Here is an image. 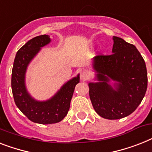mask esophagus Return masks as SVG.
Wrapping results in <instances>:
<instances>
[{
  "label": "esophagus",
  "instance_id": "34e87169",
  "mask_svg": "<svg viewBox=\"0 0 152 152\" xmlns=\"http://www.w3.org/2000/svg\"><path fill=\"white\" fill-rule=\"evenodd\" d=\"M89 77V73L87 72V71H85V70H83L80 72V79L82 80H87Z\"/></svg>",
  "mask_w": 152,
  "mask_h": 152
}]
</instances>
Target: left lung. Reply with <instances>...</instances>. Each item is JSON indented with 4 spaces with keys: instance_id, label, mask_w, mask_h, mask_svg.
Returning <instances> with one entry per match:
<instances>
[{
    "instance_id": "left-lung-1",
    "label": "left lung",
    "mask_w": 152,
    "mask_h": 152,
    "mask_svg": "<svg viewBox=\"0 0 152 152\" xmlns=\"http://www.w3.org/2000/svg\"><path fill=\"white\" fill-rule=\"evenodd\" d=\"M112 54L94 57L93 68L97 83H89V94L100 116L119 119L136 110L148 87L145 61L136 47L113 37ZM110 80L117 82L113 88Z\"/></svg>"
}]
</instances>
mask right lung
<instances>
[{
	"label": "right lung",
	"mask_w": 152,
	"mask_h": 152,
	"mask_svg": "<svg viewBox=\"0 0 152 152\" xmlns=\"http://www.w3.org/2000/svg\"><path fill=\"white\" fill-rule=\"evenodd\" d=\"M50 42L48 35L37 36L29 40L18 50L12 72V89L15 103L19 110L33 123L51 124L61 121L69 110L70 102L76 85L80 82L77 75L61 87L50 99L39 102L29 95L26 87L27 67L41 48Z\"/></svg>",
	"instance_id": "obj_1"
}]
</instances>
